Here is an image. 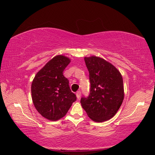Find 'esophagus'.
Segmentation results:
<instances>
[{"label":"esophagus","instance_id":"esophagus-1","mask_svg":"<svg viewBox=\"0 0 155 155\" xmlns=\"http://www.w3.org/2000/svg\"><path fill=\"white\" fill-rule=\"evenodd\" d=\"M76 95H77V97L78 99H79L80 97H81V92L79 91H77V93H76Z\"/></svg>","mask_w":155,"mask_h":155}]
</instances>
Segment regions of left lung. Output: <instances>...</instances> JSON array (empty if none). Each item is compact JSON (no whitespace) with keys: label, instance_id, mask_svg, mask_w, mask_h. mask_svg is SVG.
Returning <instances> with one entry per match:
<instances>
[{"label":"left lung","instance_id":"left-lung-1","mask_svg":"<svg viewBox=\"0 0 155 155\" xmlns=\"http://www.w3.org/2000/svg\"><path fill=\"white\" fill-rule=\"evenodd\" d=\"M89 72L90 94L82 97V107L91 119L97 123L108 120L119 109L124 99L123 77L119 71L104 59L84 57Z\"/></svg>","mask_w":155,"mask_h":155}]
</instances>
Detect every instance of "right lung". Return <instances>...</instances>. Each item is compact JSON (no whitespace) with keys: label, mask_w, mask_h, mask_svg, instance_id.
I'll return each instance as SVG.
<instances>
[{"label":"right lung","mask_w":155,"mask_h":155,"mask_svg":"<svg viewBox=\"0 0 155 155\" xmlns=\"http://www.w3.org/2000/svg\"><path fill=\"white\" fill-rule=\"evenodd\" d=\"M71 60L57 55L35 75L31 85L32 99L36 109L48 120L56 121L64 117L76 95L69 87L63 71Z\"/></svg>","instance_id":"right-lung-1"}]
</instances>
